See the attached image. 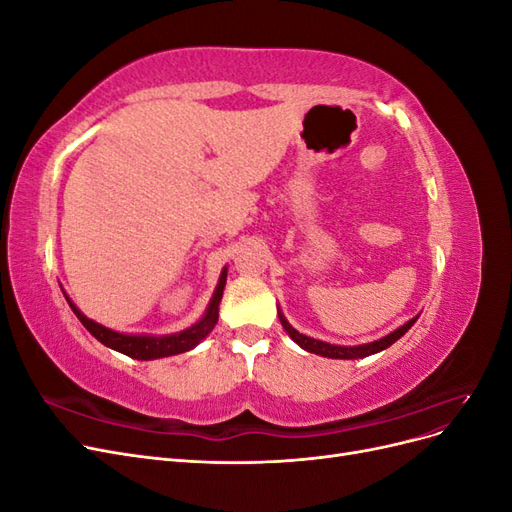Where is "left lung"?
<instances>
[{"label":"left lung","instance_id":"left-lung-1","mask_svg":"<svg viewBox=\"0 0 512 512\" xmlns=\"http://www.w3.org/2000/svg\"><path fill=\"white\" fill-rule=\"evenodd\" d=\"M280 322H282V327L286 329V333L294 339V342H297L307 352H314V354H320V356H329V359H363V356L376 354V352H380L384 348H389L391 344H395L401 335H406V331L416 322V318L408 320L404 327H399L391 335L378 339V342L363 344V346H348V348L346 346H333V344H327V342H320V339H312V337H307V335H301L297 329L290 327L288 320L282 314H280Z\"/></svg>","mask_w":512,"mask_h":512}]
</instances>
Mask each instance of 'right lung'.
Here are the masks:
<instances>
[{
    "label": "right lung",
    "instance_id": "1",
    "mask_svg": "<svg viewBox=\"0 0 512 512\" xmlns=\"http://www.w3.org/2000/svg\"><path fill=\"white\" fill-rule=\"evenodd\" d=\"M224 284H226V269L220 275V284L215 288L213 299L207 307V314L200 318L194 327L185 329L181 333L175 335H164V337H149V335H123V333H115L111 329L102 327V324L89 320L87 316H83L79 309H76L70 301L72 312L76 314L83 322V327L94 335L100 344L113 348L117 352H123L126 356H132V359L138 361H151V359H162V356H170V354H181L192 350L196 344H200V339H205L211 329L218 324V316H220V301H222V292H224Z\"/></svg>",
    "mask_w": 512,
    "mask_h": 512
}]
</instances>
